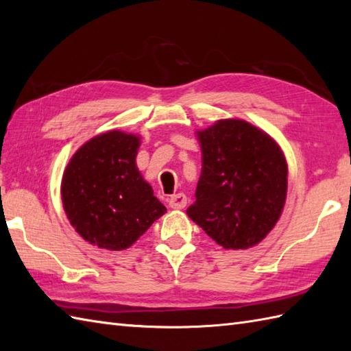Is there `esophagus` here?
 Wrapping results in <instances>:
<instances>
[{"label":"esophagus","mask_w":351,"mask_h":351,"mask_svg":"<svg viewBox=\"0 0 351 351\" xmlns=\"http://www.w3.org/2000/svg\"><path fill=\"white\" fill-rule=\"evenodd\" d=\"M169 205L170 208H173V210H182V208L187 205V196H185L184 193H178V195L170 196Z\"/></svg>","instance_id":"esophagus-1"}]
</instances>
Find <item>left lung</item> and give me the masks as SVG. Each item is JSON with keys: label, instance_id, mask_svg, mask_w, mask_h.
Wrapping results in <instances>:
<instances>
[{"label": "left lung", "instance_id": "8db88e82", "mask_svg": "<svg viewBox=\"0 0 351 351\" xmlns=\"http://www.w3.org/2000/svg\"><path fill=\"white\" fill-rule=\"evenodd\" d=\"M197 137L202 147L196 200L189 217L225 249H249L280 217L288 169L265 132L244 121H219Z\"/></svg>", "mask_w": 351, "mask_h": 351}]
</instances>
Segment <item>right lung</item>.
<instances>
[{
  "instance_id": "right-lung-1",
  "label": "right lung",
  "mask_w": 351,
  "mask_h": 351,
  "mask_svg": "<svg viewBox=\"0 0 351 351\" xmlns=\"http://www.w3.org/2000/svg\"><path fill=\"white\" fill-rule=\"evenodd\" d=\"M138 145L132 134H101L81 146L64 170V211L77 232L98 247H130L166 213L136 166Z\"/></svg>"
}]
</instances>
